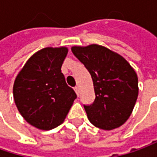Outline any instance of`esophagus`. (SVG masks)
<instances>
[{
    "label": "esophagus",
    "mask_w": 157,
    "mask_h": 157,
    "mask_svg": "<svg viewBox=\"0 0 157 157\" xmlns=\"http://www.w3.org/2000/svg\"><path fill=\"white\" fill-rule=\"evenodd\" d=\"M74 90H75V93L77 94V96H79V87H77V86H76V87H75V88H74Z\"/></svg>",
    "instance_id": "34e87169"
}]
</instances>
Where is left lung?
Masks as SVG:
<instances>
[{"label": "left lung", "mask_w": 157, "mask_h": 157, "mask_svg": "<svg viewBox=\"0 0 157 157\" xmlns=\"http://www.w3.org/2000/svg\"><path fill=\"white\" fill-rule=\"evenodd\" d=\"M71 50L93 81L95 101L83 105L89 120L104 130L122 126L138 98V77L134 69L121 55L99 44L73 46Z\"/></svg>", "instance_id": "8db88e82"}]
</instances>
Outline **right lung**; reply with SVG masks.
Wrapping results in <instances>:
<instances>
[{"mask_svg":"<svg viewBox=\"0 0 157 157\" xmlns=\"http://www.w3.org/2000/svg\"><path fill=\"white\" fill-rule=\"evenodd\" d=\"M67 47H45L24 64L14 82L13 95L17 109L31 126L51 130L63 123L76 98L66 83L61 66Z\"/></svg>","mask_w":157,"mask_h":157,"instance_id":"right-lung-1","label":"right lung"}]
</instances>
